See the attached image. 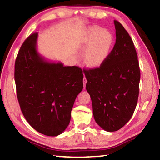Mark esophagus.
I'll list each match as a JSON object with an SVG mask.
<instances>
[{
	"mask_svg": "<svg viewBox=\"0 0 160 160\" xmlns=\"http://www.w3.org/2000/svg\"><path fill=\"white\" fill-rule=\"evenodd\" d=\"M87 82H88V80H87V79H86V78L84 76V78H83V84H84V88H85V85H86V83H87Z\"/></svg>",
	"mask_w": 160,
	"mask_h": 160,
	"instance_id": "esophagus-1",
	"label": "esophagus"
}]
</instances>
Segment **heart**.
<instances>
[{
    "label": "heart",
    "instance_id": "heart-1",
    "mask_svg": "<svg viewBox=\"0 0 160 160\" xmlns=\"http://www.w3.org/2000/svg\"><path fill=\"white\" fill-rule=\"evenodd\" d=\"M113 44V36L107 29L92 27L87 31L84 45V62L91 67L99 66L109 56Z\"/></svg>",
    "mask_w": 160,
    "mask_h": 160
}]
</instances>
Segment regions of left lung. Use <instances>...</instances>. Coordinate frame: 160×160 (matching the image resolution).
<instances>
[{
	"label": "left lung",
	"mask_w": 160,
	"mask_h": 160,
	"mask_svg": "<svg viewBox=\"0 0 160 160\" xmlns=\"http://www.w3.org/2000/svg\"><path fill=\"white\" fill-rule=\"evenodd\" d=\"M116 43L99 68L84 70L94 120L104 131H116L131 119L139 94L140 72L136 51L123 25L114 20Z\"/></svg>",
	"instance_id": "left-lung-1"
}]
</instances>
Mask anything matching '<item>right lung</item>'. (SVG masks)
Returning a JSON list of instances; mask_svg holds the SVG:
<instances>
[{
    "mask_svg": "<svg viewBox=\"0 0 160 160\" xmlns=\"http://www.w3.org/2000/svg\"><path fill=\"white\" fill-rule=\"evenodd\" d=\"M38 34L22 45L15 63L18 99L32 128L48 136H57L68 126L78 94L83 88L82 70L47 61L38 53Z\"/></svg>",
    "mask_w": 160,
    "mask_h": 160,
    "instance_id": "obj_1",
    "label": "right lung"
}]
</instances>
